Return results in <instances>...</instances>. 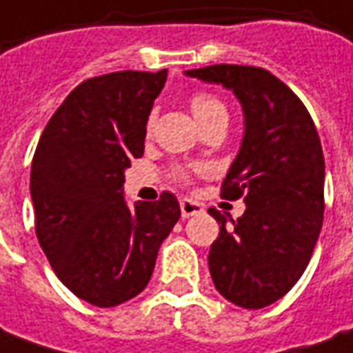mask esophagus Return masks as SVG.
I'll use <instances>...</instances> for the list:
<instances>
[{
    "instance_id": "esophagus-1",
    "label": "esophagus",
    "mask_w": 353,
    "mask_h": 353,
    "mask_svg": "<svg viewBox=\"0 0 353 353\" xmlns=\"http://www.w3.org/2000/svg\"><path fill=\"white\" fill-rule=\"evenodd\" d=\"M201 211H203V205H201L200 201L188 200V198L181 200L182 219H188V217H194V215H200Z\"/></svg>"
}]
</instances>
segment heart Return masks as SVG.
<instances>
[{
	"mask_svg": "<svg viewBox=\"0 0 353 353\" xmlns=\"http://www.w3.org/2000/svg\"><path fill=\"white\" fill-rule=\"evenodd\" d=\"M190 107H192V113H194V117L198 119V123L205 121V119H209V117L217 115V113H227V109H225V105H223V101H221V99H217L215 96H211V94H203V92L196 94V96H192ZM152 125H153V115H150L145 128H148V130H152ZM174 174H176V179H181V181H184V179L188 176L186 171H176Z\"/></svg>",
	"mask_w": 353,
	"mask_h": 353,
	"instance_id": "1",
	"label": "heart"
}]
</instances>
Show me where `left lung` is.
<instances>
[{"label": "left lung", "mask_w": 353, "mask_h": 353, "mask_svg": "<svg viewBox=\"0 0 353 353\" xmlns=\"http://www.w3.org/2000/svg\"><path fill=\"white\" fill-rule=\"evenodd\" d=\"M186 77L232 90L244 111V138L221 186L244 198L236 221L209 209L219 236L209 273L221 296L246 310L281 300L298 283L319 238L325 211V157L317 128L300 98L269 70L211 65Z\"/></svg>", "instance_id": "8db88e82"}]
</instances>
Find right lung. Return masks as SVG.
I'll use <instances>...</instances> for the list:
<instances>
[{"mask_svg":"<svg viewBox=\"0 0 353 353\" xmlns=\"http://www.w3.org/2000/svg\"><path fill=\"white\" fill-rule=\"evenodd\" d=\"M167 69L84 80L43 128L30 171L36 236L80 300L113 307L150 283L163 240L181 219L171 192L128 208L125 169L144 155L145 123Z\"/></svg>","mask_w":353,"mask_h":353,"instance_id":"add662e5","label":"right lung"}]
</instances>
